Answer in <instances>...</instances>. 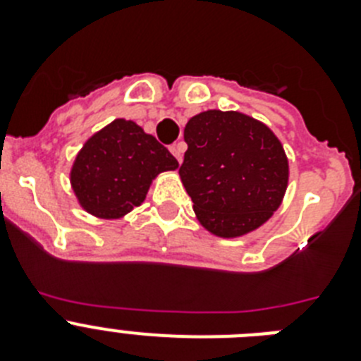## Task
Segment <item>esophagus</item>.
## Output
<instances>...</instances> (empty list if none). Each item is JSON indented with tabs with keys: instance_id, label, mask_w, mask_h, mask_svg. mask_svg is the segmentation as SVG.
<instances>
[{
	"instance_id": "1",
	"label": "esophagus",
	"mask_w": 361,
	"mask_h": 361,
	"mask_svg": "<svg viewBox=\"0 0 361 361\" xmlns=\"http://www.w3.org/2000/svg\"><path fill=\"white\" fill-rule=\"evenodd\" d=\"M170 152H171V155H173V157L177 159L178 162H183V148H180V146H178V145L170 146Z\"/></svg>"
}]
</instances>
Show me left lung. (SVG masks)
I'll return each instance as SVG.
<instances>
[{
  "mask_svg": "<svg viewBox=\"0 0 361 361\" xmlns=\"http://www.w3.org/2000/svg\"><path fill=\"white\" fill-rule=\"evenodd\" d=\"M184 141L178 173L204 228L238 237L279 208L288 159L266 124L238 111H202L188 121Z\"/></svg>",
  "mask_w": 361,
  "mask_h": 361,
  "instance_id": "obj_1",
  "label": "left lung"
}]
</instances>
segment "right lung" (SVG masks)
Returning a JSON list of instances; mask_svg holds the SVG:
<instances>
[{
  "label": "right lung",
  "mask_w": 361,
  "mask_h": 361,
  "mask_svg": "<svg viewBox=\"0 0 361 361\" xmlns=\"http://www.w3.org/2000/svg\"><path fill=\"white\" fill-rule=\"evenodd\" d=\"M177 166L155 137L132 121L117 119L81 149L72 168V186L86 212L117 219L145 200L155 175Z\"/></svg>",
  "instance_id": "1"
}]
</instances>
